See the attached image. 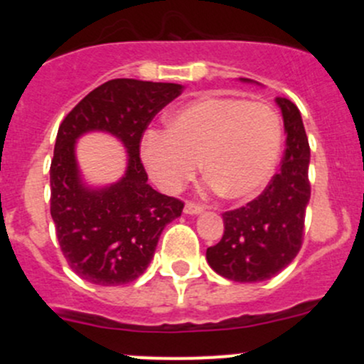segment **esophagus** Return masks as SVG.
Returning <instances> with one entry per match:
<instances>
[{
	"instance_id": "1",
	"label": "esophagus",
	"mask_w": 364,
	"mask_h": 364,
	"mask_svg": "<svg viewBox=\"0 0 364 364\" xmlns=\"http://www.w3.org/2000/svg\"><path fill=\"white\" fill-rule=\"evenodd\" d=\"M200 213H204V208L200 204H193V203L185 204V215H200Z\"/></svg>"
}]
</instances>
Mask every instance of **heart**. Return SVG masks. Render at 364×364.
I'll return each mask as SVG.
<instances>
[{
    "label": "heart",
    "mask_w": 364,
    "mask_h": 364,
    "mask_svg": "<svg viewBox=\"0 0 364 364\" xmlns=\"http://www.w3.org/2000/svg\"><path fill=\"white\" fill-rule=\"evenodd\" d=\"M282 144V119L271 105L203 97L172 114L168 130H149L141 153L164 192H181L203 165L209 188L230 200H250L273 179Z\"/></svg>",
    "instance_id": "b5f03b06"
}]
</instances>
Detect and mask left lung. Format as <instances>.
Returning a JSON list of instances; mask_svg holds the SVG:
<instances>
[{"instance_id":"8db88e82","label":"left lung","mask_w":364,"mask_h":364,"mask_svg":"<svg viewBox=\"0 0 364 364\" xmlns=\"http://www.w3.org/2000/svg\"><path fill=\"white\" fill-rule=\"evenodd\" d=\"M257 84V80L240 79ZM284 117L285 155L280 171L255 200L223 213V236L205 259L220 277L241 284L273 278L294 260L301 248L304 213L310 203V146L299 109L287 98H274Z\"/></svg>"}]
</instances>
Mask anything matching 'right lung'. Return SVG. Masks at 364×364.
<instances>
[{
    "label": "right lung",
    "mask_w": 364,
    "mask_h": 364,
    "mask_svg": "<svg viewBox=\"0 0 364 364\" xmlns=\"http://www.w3.org/2000/svg\"><path fill=\"white\" fill-rule=\"evenodd\" d=\"M174 82L112 79L82 98L56 135L50 161V216L68 266L102 287L137 280L151 262L161 230L181 216L183 203L156 192L139 159L149 121L181 95ZM102 131L127 149L117 182L90 186L76 161V141Z\"/></svg>",
    "instance_id": "add662e5"
}]
</instances>
